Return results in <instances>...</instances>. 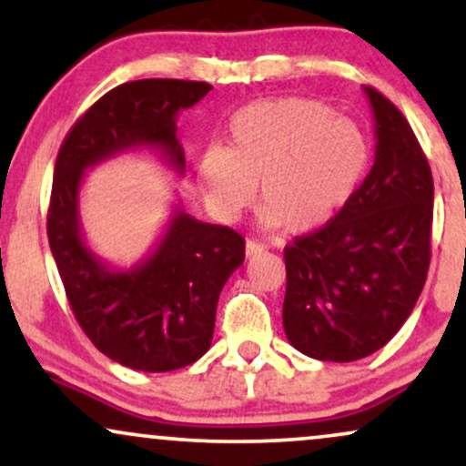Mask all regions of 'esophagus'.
Segmentation results:
<instances>
[{"label": "esophagus", "mask_w": 466, "mask_h": 466, "mask_svg": "<svg viewBox=\"0 0 466 466\" xmlns=\"http://www.w3.org/2000/svg\"><path fill=\"white\" fill-rule=\"evenodd\" d=\"M267 248L263 243H258V240H248V243H245V254H248V258H251V256H256V254H263Z\"/></svg>", "instance_id": "1"}]
</instances>
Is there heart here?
<instances>
[{"mask_svg":"<svg viewBox=\"0 0 466 466\" xmlns=\"http://www.w3.org/2000/svg\"><path fill=\"white\" fill-rule=\"evenodd\" d=\"M370 148L360 127L307 98L258 100L232 116L228 148L199 159V184L221 218L254 201L256 181L265 228L291 232L324 226L360 186Z\"/></svg>","mask_w":466,"mask_h":466,"instance_id":"1","label":"heart"}]
</instances>
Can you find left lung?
Instances as JSON below:
<instances>
[{"mask_svg":"<svg viewBox=\"0 0 466 466\" xmlns=\"http://www.w3.org/2000/svg\"><path fill=\"white\" fill-rule=\"evenodd\" d=\"M363 92L377 137L370 173L335 218L285 248L289 344L337 363L363 360L399 333L430 269V164L397 106Z\"/></svg>","mask_w":466,"mask_h":466,"instance_id":"obj_1","label":"left lung"}]
</instances>
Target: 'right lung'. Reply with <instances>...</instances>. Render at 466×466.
Here are the masks:
<instances>
[{"label":"right lung","mask_w":466,"mask_h":466,"mask_svg":"<svg viewBox=\"0 0 466 466\" xmlns=\"http://www.w3.org/2000/svg\"><path fill=\"white\" fill-rule=\"evenodd\" d=\"M210 89L177 78L120 85L85 111L56 157L47 238L69 307L96 349L133 370L170 372L206 355L221 289L245 260V238L175 206L151 254L120 269L85 240L80 186L96 164L136 148H151L184 175L177 116Z\"/></svg>","instance_id":"obj_1"}]
</instances>
